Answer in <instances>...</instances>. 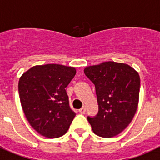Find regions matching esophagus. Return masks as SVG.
I'll return each instance as SVG.
<instances>
[{"label": "esophagus", "mask_w": 160, "mask_h": 160, "mask_svg": "<svg viewBox=\"0 0 160 160\" xmlns=\"http://www.w3.org/2000/svg\"><path fill=\"white\" fill-rule=\"evenodd\" d=\"M79 111H80V114H84V113H85V111H86V108H85L84 107H81V108L79 110Z\"/></svg>", "instance_id": "34e87169"}]
</instances>
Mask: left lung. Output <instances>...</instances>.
Wrapping results in <instances>:
<instances>
[{"label": "left lung", "mask_w": 160, "mask_h": 160, "mask_svg": "<svg viewBox=\"0 0 160 160\" xmlns=\"http://www.w3.org/2000/svg\"><path fill=\"white\" fill-rule=\"evenodd\" d=\"M95 85L98 112L88 116L95 134L112 138L123 131L132 121L138 108L140 77L130 66L106 62L84 70Z\"/></svg>", "instance_id": "left-lung-1"}]
</instances>
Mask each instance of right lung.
<instances>
[{
	"mask_svg": "<svg viewBox=\"0 0 160 160\" xmlns=\"http://www.w3.org/2000/svg\"><path fill=\"white\" fill-rule=\"evenodd\" d=\"M72 67L36 66L19 79L18 92L24 115L32 128L48 138L68 132L76 113L69 105L67 88L76 75Z\"/></svg>",
	"mask_w": 160,
	"mask_h": 160,
	"instance_id": "1",
	"label": "right lung"
}]
</instances>
